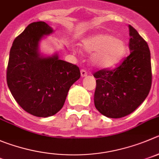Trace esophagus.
<instances>
[{
	"mask_svg": "<svg viewBox=\"0 0 159 159\" xmlns=\"http://www.w3.org/2000/svg\"><path fill=\"white\" fill-rule=\"evenodd\" d=\"M87 75H88V73H87V71L85 70L84 69H81V77H86Z\"/></svg>",
	"mask_w": 159,
	"mask_h": 159,
	"instance_id": "obj_1",
	"label": "esophagus"
}]
</instances>
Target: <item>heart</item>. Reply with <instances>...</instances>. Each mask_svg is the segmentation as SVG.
<instances>
[{
    "mask_svg": "<svg viewBox=\"0 0 159 159\" xmlns=\"http://www.w3.org/2000/svg\"><path fill=\"white\" fill-rule=\"evenodd\" d=\"M81 47L87 52H93L91 61L100 68L116 66L126 54V44L123 40L112 35L99 34L92 35L81 41Z\"/></svg>",
    "mask_w": 159,
    "mask_h": 159,
    "instance_id": "b5f03b06",
    "label": "heart"
}]
</instances>
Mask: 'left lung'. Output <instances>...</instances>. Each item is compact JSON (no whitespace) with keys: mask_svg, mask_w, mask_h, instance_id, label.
I'll use <instances>...</instances> for the list:
<instances>
[{"mask_svg":"<svg viewBox=\"0 0 159 159\" xmlns=\"http://www.w3.org/2000/svg\"><path fill=\"white\" fill-rule=\"evenodd\" d=\"M129 29L130 54L114 70L94 73L96 87L94 103L107 118L129 115L145 100L152 81L151 52L148 43L132 26Z\"/></svg>","mask_w":159,"mask_h":159,"instance_id":"left-lung-1","label":"left lung"}]
</instances>
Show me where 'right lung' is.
Masks as SVG:
<instances>
[{"label": "right lung", "mask_w": 159, "mask_h": 159, "mask_svg": "<svg viewBox=\"0 0 159 159\" xmlns=\"http://www.w3.org/2000/svg\"><path fill=\"white\" fill-rule=\"evenodd\" d=\"M53 32L44 22H35L13 41L7 67V84L19 105L32 115L46 118L59 112L68 91L81 77L78 66L41 56L39 41Z\"/></svg>", "instance_id": "right-lung-1"}]
</instances>
